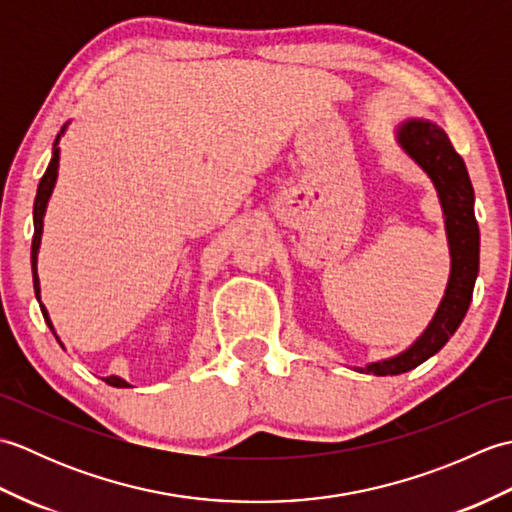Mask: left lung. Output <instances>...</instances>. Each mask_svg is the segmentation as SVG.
Instances as JSON below:
<instances>
[{
    "instance_id": "obj_1",
    "label": "left lung",
    "mask_w": 512,
    "mask_h": 512,
    "mask_svg": "<svg viewBox=\"0 0 512 512\" xmlns=\"http://www.w3.org/2000/svg\"><path fill=\"white\" fill-rule=\"evenodd\" d=\"M400 149L427 173L444 215V231L449 239L451 273L440 306L416 341L396 356L380 358L365 367H354L361 374L398 376L422 365L438 354L455 330L460 328L471 306L473 286L480 270V228L475 220V193L469 171L458 151L453 149L444 129L424 118H407L396 127Z\"/></svg>"
}]
</instances>
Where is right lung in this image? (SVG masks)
<instances>
[{"mask_svg": "<svg viewBox=\"0 0 512 512\" xmlns=\"http://www.w3.org/2000/svg\"><path fill=\"white\" fill-rule=\"evenodd\" d=\"M65 127H61V132L57 134V138H54V145H52V158H50V165L46 169V173H43V178L39 182L37 187V198H35V209H32V222H35V235H32V250H30V262H32V284H35V295H37V301H39V308L43 312V319H46L48 328L52 330L54 334V325L48 317V310L46 306L41 303V288H39V275H37V255H39V246H41V235H43V215H46V209H48V202H50V195H52V189L54 184H57V176H59V140L61 136L65 134ZM57 336V334H54ZM59 341V336H57ZM107 385L112 387H132L127 383V380H123L121 376H107L103 378Z\"/></svg>", "mask_w": 512, "mask_h": 512, "instance_id": "obj_1", "label": "right lung"}]
</instances>
